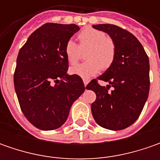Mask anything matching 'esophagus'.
Here are the masks:
<instances>
[{
  "mask_svg": "<svg viewBox=\"0 0 160 160\" xmlns=\"http://www.w3.org/2000/svg\"><path fill=\"white\" fill-rule=\"evenodd\" d=\"M83 84H84V86H86L87 84H88V83H89V81L87 80V79H83Z\"/></svg>",
  "mask_w": 160,
  "mask_h": 160,
  "instance_id": "34e87169",
  "label": "esophagus"
}]
</instances>
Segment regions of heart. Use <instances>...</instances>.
Segmentation results:
<instances>
[{
	"mask_svg": "<svg viewBox=\"0 0 160 160\" xmlns=\"http://www.w3.org/2000/svg\"><path fill=\"white\" fill-rule=\"evenodd\" d=\"M79 46L75 41L68 40L65 45V56L69 64L75 65L81 54V50L88 49L86 62L70 68V73L88 79L97 75L101 68L108 69L115 59L116 46L114 41L106 33L93 28H86L78 34Z\"/></svg>",
	"mask_w": 160,
	"mask_h": 160,
	"instance_id": "heart-1",
	"label": "heart"
}]
</instances>
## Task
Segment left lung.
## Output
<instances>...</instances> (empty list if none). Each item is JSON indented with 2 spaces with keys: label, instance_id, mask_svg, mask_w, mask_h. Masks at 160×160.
I'll return each mask as SVG.
<instances>
[{
  "label": "left lung",
  "instance_id": "8db88e82",
  "mask_svg": "<svg viewBox=\"0 0 160 160\" xmlns=\"http://www.w3.org/2000/svg\"><path fill=\"white\" fill-rule=\"evenodd\" d=\"M92 28L107 33L114 41L116 55L112 65L97 79L108 82L102 86L92 80L86 88L96 93L91 108L96 123L108 130H122L132 125L142 112L150 91L149 57L138 39L115 25ZM111 85L114 90L108 92Z\"/></svg>",
  "mask_w": 160,
  "mask_h": 160
}]
</instances>
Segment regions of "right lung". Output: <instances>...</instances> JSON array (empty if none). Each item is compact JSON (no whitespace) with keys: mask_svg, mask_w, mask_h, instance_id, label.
Here are the masks:
<instances>
[{"mask_svg":"<svg viewBox=\"0 0 160 160\" xmlns=\"http://www.w3.org/2000/svg\"><path fill=\"white\" fill-rule=\"evenodd\" d=\"M80 28L47 23L19 50L14 87L27 119L41 130H54L68 119L72 104L84 92L82 78L69 76L65 45Z\"/></svg>","mask_w":160,"mask_h":160,"instance_id":"right-lung-1","label":"right lung"}]
</instances>
